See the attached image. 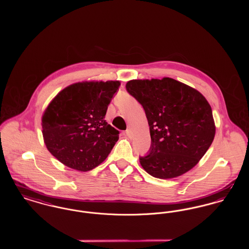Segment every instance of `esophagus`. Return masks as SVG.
Instances as JSON below:
<instances>
[{
	"mask_svg": "<svg viewBox=\"0 0 249 249\" xmlns=\"http://www.w3.org/2000/svg\"><path fill=\"white\" fill-rule=\"evenodd\" d=\"M126 135H127L128 137L131 138V136H132V132L130 131V130H126Z\"/></svg>",
	"mask_w": 249,
	"mask_h": 249,
	"instance_id": "esophagus-1",
	"label": "esophagus"
}]
</instances>
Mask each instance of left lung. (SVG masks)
I'll use <instances>...</instances> for the list:
<instances>
[{"instance_id": "8db88e82", "label": "left lung", "mask_w": 249, "mask_h": 249, "mask_svg": "<svg viewBox=\"0 0 249 249\" xmlns=\"http://www.w3.org/2000/svg\"><path fill=\"white\" fill-rule=\"evenodd\" d=\"M126 89L143 107L151 147L140 164L160 179L189 172L206 153L215 134L212 108L197 89L170 77L133 79Z\"/></svg>"}]
</instances>
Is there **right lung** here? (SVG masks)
I'll list each match as a JSON object with an SVG mask.
<instances>
[{
	"label": "right lung",
	"mask_w": 249,
	"mask_h": 249,
	"mask_svg": "<svg viewBox=\"0 0 249 249\" xmlns=\"http://www.w3.org/2000/svg\"><path fill=\"white\" fill-rule=\"evenodd\" d=\"M119 80L82 81L64 88L42 116L48 151L63 165L88 172L100 165L119 140V130L106 121Z\"/></svg>",
	"instance_id": "right-lung-1"
}]
</instances>
